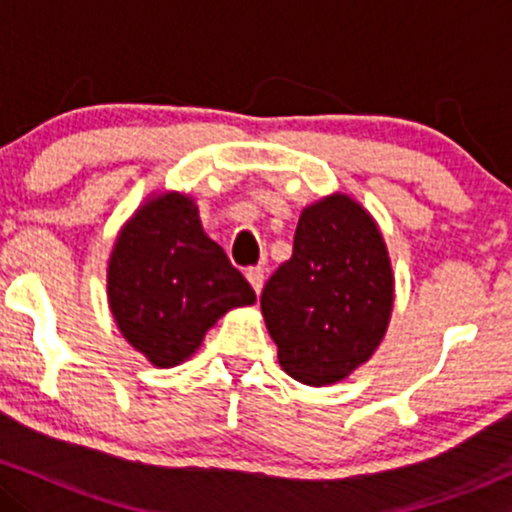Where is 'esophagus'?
I'll use <instances>...</instances> for the list:
<instances>
[{
    "mask_svg": "<svg viewBox=\"0 0 512 512\" xmlns=\"http://www.w3.org/2000/svg\"><path fill=\"white\" fill-rule=\"evenodd\" d=\"M245 276H248L250 286L255 289V293H260L262 286H264V269L262 267H250L248 272H245Z\"/></svg>",
    "mask_w": 512,
    "mask_h": 512,
    "instance_id": "esophagus-1",
    "label": "esophagus"
}]
</instances>
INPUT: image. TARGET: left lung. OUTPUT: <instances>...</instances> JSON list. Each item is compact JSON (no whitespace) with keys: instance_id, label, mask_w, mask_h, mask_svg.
I'll list each match as a JSON object with an SVG mask.
<instances>
[{"instance_id":"8db88e82","label":"left lung","mask_w":512,"mask_h":512,"mask_svg":"<svg viewBox=\"0 0 512 512\" xmlns=\"http://www.w3.org/2000/svg\"><path fill=\"white\" fill-rule=\"evenodd\" d=\"M262 315L279 363L298 383L349 378L378 351L395 308L383 231L344 192L301 211L293 255L264 286Z\"/></svg>"}]
</instances>
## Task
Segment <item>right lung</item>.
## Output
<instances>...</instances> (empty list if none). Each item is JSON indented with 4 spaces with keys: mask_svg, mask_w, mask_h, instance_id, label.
<instances>
[{
    "mask_svg": "<svg viewBox=\"0 0 512 512\" xmlns=\"http://www.w3.org/2000/svg\"><path fill=\"white\" fill-rule=\"evenodd\" d=\"M252 303L255 291L204 233L197 202L185 192L149 195L117 233L108 260L110 313L151 366H180L219 317Z\"/></svg>",
    "mask_w": 512,
    "mask_h": 512,
    "instance_id": "1",
    "label": "right lung"
}]
</instances>
